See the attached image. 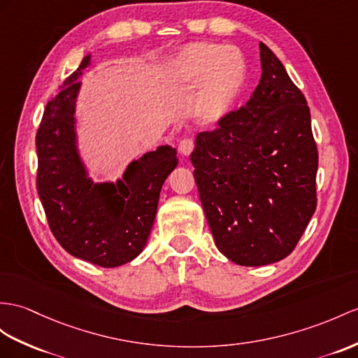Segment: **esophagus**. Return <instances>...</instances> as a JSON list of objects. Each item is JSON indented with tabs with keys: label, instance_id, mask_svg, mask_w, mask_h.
<instances>
[{
	"label": "esophagus",
	"instance_id": "1",
	"mask_svg": "<svg viewBox=\"0 0 358 358\" xmlns=\"http://www.w3.org/2000/svg\"><path fill=\"white\" fill-rule=\"evenodd\" d=\"M194 147H196V144H194L193 139H191V138H184L179 143V152L182 155H189L191 152L194 150Z\"/></svg>",
	"mask_w": 358,
	"mask_h": 358
}]
</instances>
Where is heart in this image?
Segmentation results:
<instances>
[{
    "mask_svg": "<svg viewBox=\"0 0 358 358\" xmlns=\"http://www.w3.org/2000/svg\"><path fill=\"white\" fill-rule=\"evenodd\" d=\"M174 82L197 86L196 115L215 123L237 106L248 85V64L241 51L214 42H191L182 47L170 65Z\"/></svg>",
    "mask_w": 358,
    "mask_h": 358,
    "instance_id": "b5f03b06",
    "label": "heart"
}]
</instances>
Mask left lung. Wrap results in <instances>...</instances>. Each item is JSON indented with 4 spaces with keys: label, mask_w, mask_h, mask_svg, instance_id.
<instances>
[{
    "label": "left lung",
    "mask_w": 358,
    "mask_h": 358,
    "mask_svg": "<svg viewBox=\"0 0 358 358\" xmlns=\"http://www.w3.org/2000/svg\"><path fill=\"white\" fill-rule=\"evenodd\" d=\"M259 57L263 74L249 101L200 132L191 153L215 245L240 266L290 255L317 205L307 100L263 42Z\"/></svg>",
    "instance_id": "8db88e82"
}]
</instances>
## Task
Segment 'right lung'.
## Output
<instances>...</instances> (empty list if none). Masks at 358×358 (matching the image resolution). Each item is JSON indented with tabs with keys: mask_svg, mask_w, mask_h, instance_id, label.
<instances>
[{
	"mask_svg": "<svg viewBox=\"0 0 358 358\" xmlns=\"http://www.w3.org/2000/svg\"><path fill=\"white\" fill-rule=\"evenodd\" d=\"M83 59L64 88L47 103L36 132V188L51 232L68 254L101 267H117L144 249L164 180L176 169L169 145L129 164L117 184H92L78 158L74 108Z\"/></svg>",
	"mask_w": 358,
	"mask_h": 358,
	"instance_id": "1",
	"label": "right lung"
}]
</instances>
